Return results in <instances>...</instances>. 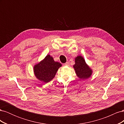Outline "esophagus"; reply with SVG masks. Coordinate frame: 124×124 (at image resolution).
Masks as SVG:
<instances>
[{"mask_svg":"<svg viewBox=\"0 0 124 124\" xmlns=\"http://www.w3.org/2000/svg\"><path fill=\"white\" fill-rule=\"evenodd\" d=\"M69 65V62H66V63H63V66H68Z\"/></svg>","mask_w":124,"mask_h":124,"instance_id":"34e87169","label":"esophagus"}]
</instances>
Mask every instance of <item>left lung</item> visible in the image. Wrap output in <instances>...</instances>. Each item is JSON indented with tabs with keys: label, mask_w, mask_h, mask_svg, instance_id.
<instances>
[{
	"label": "left lung",
	"mask_w": 124,
	"mask_h": 124,
	"mask_svg": "<svg viewBox=\"0 0 124 124\" xmlns=\"http://www.w3.org/2000/svg\"><path fill=\"white\" fill-rule=\"evenodd\" d=\"M76 63L73 66L78 77L81 79H86L91 77L92 71L86 64L85 60L81 56L75 59Z\"/></svg>",
	"instance_id": "1"
}]
</instances>
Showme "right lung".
<instances>
[{
  "instance_id": "right-lung-1",
  "label": "right lung",
  "mask_w": 124,
  "mask_h": 124,
  "mask_svg": "<svg viewBox=\"0 0 124 124\" xmlns=\"http://www.w3.org/2000/svg\"><path fill=\"white\" fill-rule=\"evenodd\" d=\"M62 64L54 61L53 58L47 55L42 62L34 67V72L36 77L44 83L51 81L54 78L58 68Z\"/></svg>"
}]
</instances>
